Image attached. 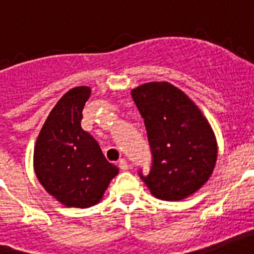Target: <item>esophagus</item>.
I'll return each mask as SVG.
<instances>
[{
	"label": "esophagus",
	"mask_w": 254,
	"mask_h": 254,
	"mask_svg": "<svg viewBox=\"0 0 254 254\" xmlns=\"http://www.w3.org/2000/svg\"><path fill=\"white\" fill-rule=\"evenodd\" d=\"M119 167H120V170L127 171L129 168V164H127V162L125 159H120L119 160Z\"/></svg>",
	"instance_id": "obj_1"
}]
</instances>
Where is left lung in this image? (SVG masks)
<instances>
[{"instance_id":"left-lung-1","label":"left lung","mask_w":254,"mask_h":254,"mask_svg":"<svg viewBox=\"0 0 254 254\" xmlns=\"http://www.w3.org/2000/svg\"><path fill=\"white\" fill-rule=\"evenodd\" d=\"M131 98L145 120L152 152L150 174L139 176L156 198H187L207 183L215 168L213 127L195 103L168 82L141 84L131 90Z\"/></svg>"}]
</instances>
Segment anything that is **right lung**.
<instances>
[{"label": "right lung", "instance_id": "add662e5", "mask_svg": "<svg viewBox=\"0 0 254 254\" xmlns=\"http://www.w3.org/2000/svg\"><path fill=\"white\" fill-rule=\"evenodd\" d=\"M90 95L87 86L69 90L53 107L35 143L34 170L39 183L66 207L86 209L99 203L119 174L95 138L80 127Z\"/></svg>", "mask_w": 254, "mask_h": 254}]
</instances>
